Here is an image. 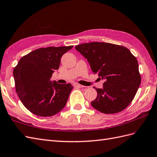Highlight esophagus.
Returning a JSON list of instances; mask_svg holds the SVG:
<instances>
[{
  "label": "esophagus",
  "mask_w": 157,
  "mask_h": 157,
  "mask_svg": "<svg viewBox=\"0 0 157 157\" xmlns=\"http://www.w3.org/2000/svg\"><path fill=\"white\" fill-rule=\"evenodd\" d=\"M74 86L75 87H84L83 86L81 85V84H79L78 83H74Z\"/></svg>",
  "instance_id": "1"
}]
</instances>
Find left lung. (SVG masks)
I'll use <instances>...</instances> for the list:
<instances>
[{"instance_id": "8db88e82", "label": "left lung", "mask_w": 157, "mask_h": 157, "mask_svg": "<svg viewBox=\"0 0 157 157\" xmlns=\"http://www.w3.org/2000/svg\"><path fill=\"white\" fill-rule=\"evenodd\" d=\"M75 50L87 59L94 74L105 79L102 89L95 88L98 96L91 102L92 107L105 114L125 109L141 82L138 62L130 50L123 46L98 42L79 44Z\"/></svg>"}]
</instances>
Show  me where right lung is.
<instances>
[{"mask_svg": "<svg viewBox=\"0 0 157 157\" xmlns=\"http://www.w3.org/2000/svg\"><path fill=\"white\" fill-rule=\"evenodd\" d=\"M73 46L42 48L19 60L13 70L16 91L28 110L40 117H50L65 107L73 86L50 78L58 70L62 56Z\"/></svg>", "mask_w": 157, "mask_h": 157, "instance_id": "right-lung-1", "label": "right lung"}]
</instances>
